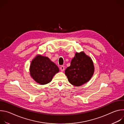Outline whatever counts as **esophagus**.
<instances>
[{
  "instance_id": "esophagus-1",
  "label": "esophagus",
  "mask_w": 124,
  "mask_h": 124,
  "mask_svg": "<svg viewBox=\"0 0 124 124\" xmlns=\"http://www.w3.org/2000/svg\"><path fill=\"white\" fill-rule=\"evenodd\" d=\"M60 70H61L62 72H63L64 70H65V67H64V66H61L60 67Z\"/></svg>"
}]
</instances>
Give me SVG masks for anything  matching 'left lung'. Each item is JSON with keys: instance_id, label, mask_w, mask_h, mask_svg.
Returning a JSON list of instances; mask_svg holds the SVG:
<instances>
[{"instance_id": "1", "label": "left lung", "mask_w": 124, "mask_h": 124, "mask_svg": "<svg viewBox=\"0 0 124 124\" xmlns=\"http://www.w3.org/2000/svg\"><path fill=\"white\" fill-rule=\"evenodd\" d=\"M94 69L91 58L82 51L76 53L70 66L65 70V73L70 84L80 86L91 78Z\"/></svg>"}]
</instances>
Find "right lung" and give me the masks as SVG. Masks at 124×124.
Listing matches in <instances>:
<instances>
[{"instance_id":"1","label":"right lung","mask_w":124,"mask_h":124,"mask_svg":"<svg viewBox=\"0 0 124 124\" xmlns=\"http://www.w3.org/2000/svg\"><path fill=\"white\" fill-rule=\"evenodd\" d=\"M29 70L32 78L41 85L50 82L54 76L59 71L56 64L47 57L41 55H37L32 60Z\"/></svg>"}]
</instances>
